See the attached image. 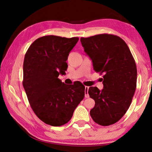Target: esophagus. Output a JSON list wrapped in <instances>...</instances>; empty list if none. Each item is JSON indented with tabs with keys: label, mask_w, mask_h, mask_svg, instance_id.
<instances>
[{
	"label": "esophagus",
	"mask_w": 152,
	"mask_h": 152,
	"mask_svg": "<svg viewBox=\"0 0 152 152\" xmlns=\"http://www.w3.org/2000/svg\"><path fill=\"white\" fill-rule=\"evenodd\" d=\"M88 90H89V87L85 86V97L86 98H88L89 96L88 94Z\"/></svg>",
	"instance_id": "esophagus-1"
}]
</instances>
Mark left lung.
<instances>
[{
    "mask_svg": "<svg viewBox=\"0 0 152 152\" xmlns=\"http://www.w3.org/2000/svg\"><path fill=\"white\" fill-rule=\"evenodd\" d=\"M80 41L93 69L104 73L101 91L96 87L89 88V96L95 102L90 115L99 125H112L131 105L137 87L136 63L127 44L115 35L97 34L81 38Z\"/></svg>",
    "mask_w": 152,
    "mask_h": 152,
    "instance_id": "8db88e82",
    "label": "left lung"
}]
</instances>
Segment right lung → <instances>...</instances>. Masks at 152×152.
<instances>
[{"label":"right lung","mask_w":152,"mask_h":152,"mask_svg":"<svg viewBox=\"0 0 152 152\" xmlns=\"http://www.w3.org/2000/svg\"><path fill=\"white\" fill-rule=\"evenodd\" d=\"M78 40L44 36L35 40L25 53L23 86L34 114L51 126L69 122L84 98L85 86L81 82L68 86L58 78L65 74L68 56Z\"/></svg>","instance_id":"right-lung-1"}]
</instances>
